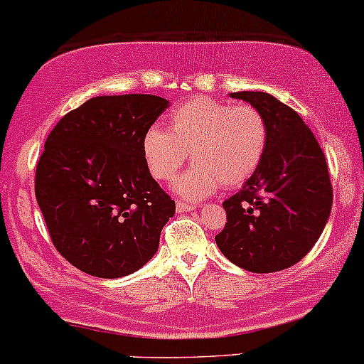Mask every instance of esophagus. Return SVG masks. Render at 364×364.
Returning <instances> with one entry per match:
<instances>
[{
	"instance_id": "34e87169",
	"label": "esophagus",
	"mask_w": 364,
	"mask_h": 364,
	"mask_svg": "<svg viewBox=\"0 0 364 364\" xmlns=\"http://www.w3.org/2000/svg\"><path fill=\"white\" fill-rule=\"evenodd\" d=\"M176 210L179 213H188V212H193V210H196V207L195 205H188L185 201H178Z\"/></svg>"
}]
</instances>
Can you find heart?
<instances>
[{"label": "heart", "mask_w": 364, "mask_h": 364, "mask_svg": "<svg viewBox=\"0 0 364 364\" xmlns=\"http://www.w3.org/2000/svg\"><path fill=\"white\" fill-rule=\"evenodd\" d=\"M268 146V125L257 108L196 96L171 112L169 130L149 127L142 154L151 174L171 181L191 152L193 166L174 183L186 200L215 193L220 183L235 188L256 173Z\"/></svg>", "instance_id": "1"}]
</instances>
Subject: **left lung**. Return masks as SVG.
<instances>
[{"instance_id":"8db88e82","label":"left lung","mask_w":364,"mask_h":364,"mask_svg":"<svg viewBox=\"0 0 364 364\" xmlns=\"http://www.w3.org/2000/svg\"><path fill=\"white\" fill-rule=\"evenodd\" d=\"M268 125L256 173L224 201L227 222L215 235L222 254L251 273L290 268L321 237L332 208V185L317 139L299 113L264 91H239Z\"/></svg>"}]
</instances>
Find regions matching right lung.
Instances as JSON below:
<instances>
[{
    "mask_svg": "<svg viewBox=\"0 0 364 364\" xmlns=\"http://www.w3.org/2000/svg\"><path fill=\"white\" fill-rule=\"evenodd\" d=\"M169 107L154 95L95 96L54 127L35 196L57 251L96 278L132 274L159 247L174 200L151 176L142 139Z\"/></svg>",
    "mask_w": 364,
    "mask_h": 364,
    "instance_id": "add662e5",
    "label": "right lung"
}]
</instances>
